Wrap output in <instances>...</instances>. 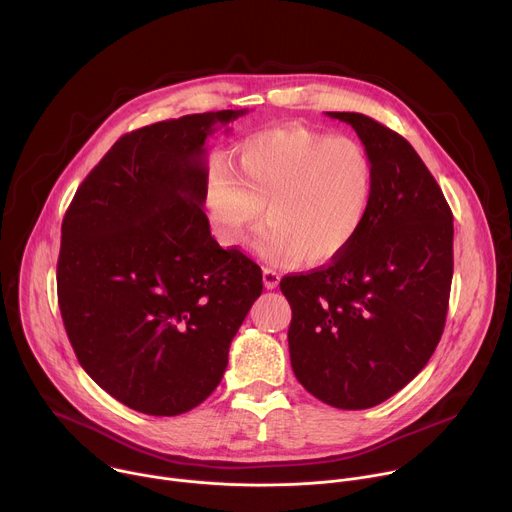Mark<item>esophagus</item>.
Here are the masks:
<instances>
[{
	"label": "esophagus",
	"mask_w": 512,
	"mask_h": 512,
	"mask_svg": "<svg viewBox=\"0 0 512 512\" xmlns=\"http://www.w3.org/2000/svg\"><path fill=\"white\" fill-rule=\"evenodd\" d=\"M263 283H265L267 289H275L279 285V273L269 269V267H265L263 269Z\"/></svg>",
	"instance_id": "1"
}]
</instances>
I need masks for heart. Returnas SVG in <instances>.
Instances as JSON below:
<instances>
[{
    "instance_id": "heart-1",
    "label": "heart",
    "mask_w": 512,
    "mask_h": 512,
    "mask_svg": "<svg viewBox=\"0 0 512 512\" xmlns=\"http://www.w3.org/2000/svg\"><path fill=\"white\" fill-rule=\"evenodd\" d=\"M377 172L356 139L287 125L247 137L237 170L214 160L202 186V210L212 235L241 247L261 227L265 259L326 265L340 257L369 221Z\"/></svg>"
}]
</instances>
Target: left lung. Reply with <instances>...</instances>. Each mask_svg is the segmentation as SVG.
Wrapping results in <instances>:
<instances>
[{
  "instance_id": "obj_1",
  "label": "left lung",
  "mask_w": 512,
  "mask_h": 512,
  "mask_svg": "<svg viewBox=\"0 0 512 512\" xmlns=\"http://www.w3.org/2000/svg\"><path fill=\"white\" fill-rule=\"evenodd\" d=\"M369 150L375 200L330 265L285 275L291 369L316 399L369 409L401 391L442 338L454 275V216L411 143L362 113H328Z\"/></svg>"
}]
</instances>
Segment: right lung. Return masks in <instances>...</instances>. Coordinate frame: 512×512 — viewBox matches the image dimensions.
I'll return each mask as SVG.
<instances>
[{
    "label": "right lung",
    "instance_id": "1",
    "mask_svg": "<svg viewBox=\"0 0 512 512\" xmlns=\"http://www.w3.org/2000/svg\"><path fill=\"white\" fill-rule=\"evenodd\" d=\"M245 113L125 133L64 214L56 287L68 340L87 375L139 413L200 405L263 291L261 267L218 245L202 210L204 141Z\"/></svg>",
    "mask_w": 512,
    "mask_h": 512
}]
</instances>
